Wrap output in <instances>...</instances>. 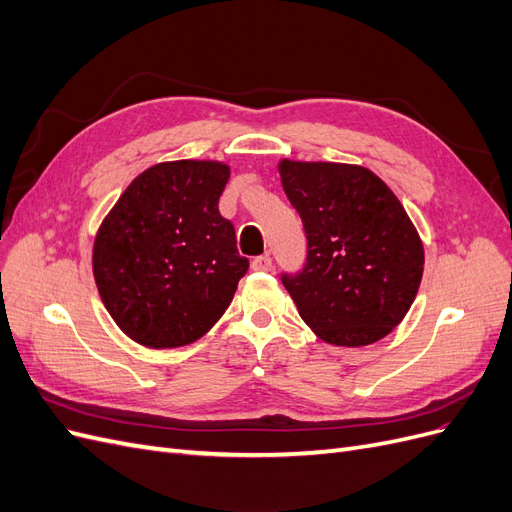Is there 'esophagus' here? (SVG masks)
Returning <instances> with one entry per match:
<instances>
[{"label":"esophagus","instance_id":"1","mask_svg":"<svg viewBox=\"0 0 512 512\" xmlns=\"http://www.w3.org/2000/svg\"><path fill=\"white\" fill-rule=\"evenodd\" d=\"M271 267H273V260H271L269 254L256 256V258L252 260V269H254V271H271Z\"/></svg>","mask_w":512,"mask_h":512}]
</instances>
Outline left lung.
Here are the masks:
<instances>
[{
  "label": "left lung",
  "instance_id": "left-lung-1",
  "mask_svg": "<svg viewBox=\"0 0 512 512\" xmlns=\"http://www.w3.org/2000/svg\"><path fill=\"white\" fill-rule=\"evenodd\" d=\"M307 256L282 273L301 318L333 346H367L404 320L423 277V243L380 177L363 166L280 162Z\"/></svg>",
  "mask_w": 512,
  "mask_h": 512
}]
</instances>
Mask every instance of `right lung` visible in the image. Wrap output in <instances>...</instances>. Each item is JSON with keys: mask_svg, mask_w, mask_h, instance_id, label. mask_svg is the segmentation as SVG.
<instances>
[{"mask_svg": "<svg viewBox=\"0 0 512 512\" xmlns=\"http://www.w3.org/2000/svg\"><path fill=\"white\" fill-rule=\"evenodd\" d=\"M230 168L162 162L138 175L106 215L94 277L119 329L149 348H179L222 318L250 260L218 200Z\"/></svg>", "mask_w": 512, "mask_h": 512, "instance_id": "obj_1", "label": "right lung"}]
</instances>
